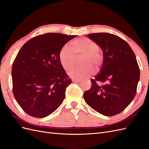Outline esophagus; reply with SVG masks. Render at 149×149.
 I'll return each instance as SVG.
<instances>
[{
	"instance_id": "1",
	"label": "esophagus",
	"mask_w": 149,
	"mask_h": 149,
	"mask_svg": "<svg viewBox=\"0 0 149 149\" xmlns=\"http://www.w3.org/2000/svg\"><path fill=\"white\" fill-rule=\"evenodd\" d=\"M72 82L78 83L81 82V80H79V79H72Z\"/></svg>"
}]
</instances>
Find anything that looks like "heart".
Instances as JSON below:
<instances>
[{
  "label": "heart",
  "instance_id": "b5f03b06",
  "mask_svg": "<svg viewBox=\"0 0 149 149\" xmlns=\"http://www.w3.org/2000/svg\"><path fill=\"white\" fill-rule=\"evenodd\" d=\"M73 48L68 45L62 47L59 53V59L63 68L69 71L77 64L78 59L81 58L83 66L76 68L69 73L71 78L81 79L89 77L99 70L103 64L104 56L100 52V46L88 38H79L73 43Z\"/></svg>",
  "mask_w": 149,
  "mask_h": 149
}]
</instances>
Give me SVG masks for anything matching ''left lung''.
<instances>
[{"instance_id":"8db88e82","label":"left lung","mask_w":149,"mask_h":149,"mask_svg":"<svg viewBox=\"0 0 149 149\" xmlns=\"http://www.w3.org/2000/svg\"><path fill=\"white\" fill-rule=\"evenodd\" d=\"M88 37L101 48L104 61L99 73L91 79V89L84 93V101L104 116L118 114L137 92L140 70L136 55L129 45L116 35L95 33Z\"/></svg>"}]
</instances>
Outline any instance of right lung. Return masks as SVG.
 Here are the masks:
<instances>
[{
	"instance_id": "add662e5",
	"label": "right lung",
	"mask_w": 149,
	"mask_h": 149,
	"mask_svg": "<svg viewBox=\"0 0 149 149\" xmlns=\"http://www.w3.org/2000/svg\"><path fill=\"white\" fill-rule=\"evenodd\" d=\"M76 37L58 33L39 35L26 42L12 64L13 94L26 114L45 118L63 101L71 79L59 59L66 43Z\"/></svg>"
}]
</instances>
